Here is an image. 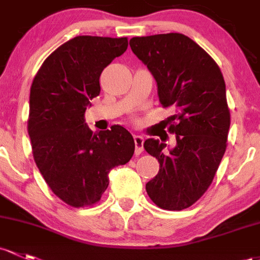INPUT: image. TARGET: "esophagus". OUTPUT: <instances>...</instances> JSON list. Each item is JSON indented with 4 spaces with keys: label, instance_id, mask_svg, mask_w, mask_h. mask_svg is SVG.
<instances>
[{
    "label": "esophagus",
    "instance_id": "34e87169",
    "mask_svg": "<svg viewBox=\"0 0 260 260\" xmlns=\"http://www.w3.org/2000/svg\"><path fill=\"white\" fill-rule=\"evenodd\" d=\"M135 138V144H136V154H141L143 152V137L139 135L133 136Z\"/></svg>",
    "mask_w": 260,
    "mask_h": 260
}]
</instances>
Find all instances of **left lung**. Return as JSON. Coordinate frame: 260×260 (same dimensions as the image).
Here are the masks:
<instances>
[{
  "instance_id": "1",
  "label": "left lung",
  "mask_w": 260,
  "mask_h": 260,
  "mask_svg": "<svg viewBox=\"0 0 260 260\" xmlns=\"http://www.w3.org/2000/svg\"><path fill=\"white\" fill-rule=\"evenodd\" d=\"M129 46L157 82L160 105L174 112L168 132L176 135V147L167 149L154 138L143 144L159 162L146 190L159 208L185 209L207 192L226 149L225 82L214 59L182 34L133 37Z\"/></svg>"
}]
</instances>
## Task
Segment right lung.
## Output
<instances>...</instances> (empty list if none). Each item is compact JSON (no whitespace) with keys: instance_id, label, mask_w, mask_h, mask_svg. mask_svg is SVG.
Wrapping results in <instances>:
<instances>
[{"instance_id":"right-lung-1","label":"right lung","mask_w":260,"mask_h":260,"mask_svg":"<svg viewBox=\"0 0 260 260\" xmlns=\"http://www.w3.org/2000/svg\"><path fill=\"white\" fill-rule=\"evenodd\" d=\"M127 47V37L77 36L52 52L32 82L27 128L35 162L52 192L75 208L97 203L109 171L135 153L122 125L93 133L84 123L101 73Z\"/></svg>"}]
</instances>
